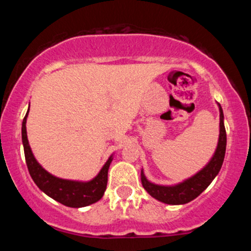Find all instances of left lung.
<instances>
[{"label": "left lung", "mask_w": 251, "mask_h": 251, "mask_svg": "<svg viewBox=\"0 0 251 251\" xmlns=\"http://www.w3.org/2000/svg\"><path fill=\"white\" fill-rule=\"evenodd\" d=\"M218 107H220V138H218L217 148L210 162L201 171L179 184L166 186L151 183L145 177L142 170V184L144 189L155 200L165 204H172V205L186 204L198 197L218 175L223 164L226 148V132L224 127L223 109L220 103H218Z\"/></svg>", "instance_id": "left-lung-1"}]
</instances>
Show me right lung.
<instances>
[{
	"label": "right lung",
	"instance_id": "add662e5",
	"mask_svg": "<svg viewBox=\"0 0 251 251\" xmlns=\"http://www.w3.org/2000/svg\"><path fill=\"white\" fill-rule=\"evenodd\" d=\"M28 112H29V108H28ZM28 112L22 122V143H24L28 171L39 189L47 196H50V198L63 205L70 206V208H82V206L91 205V204L101 200L106 186H107L108 169L112 159H113L112 155L100 170L99 174L89 181L62 179V178H57L55 176L50 175L37 163L30 150L27 138V129H25Z\"/></svg>",
	"mask_w": 251,
	"mask_h": 251
}]
</instances>
